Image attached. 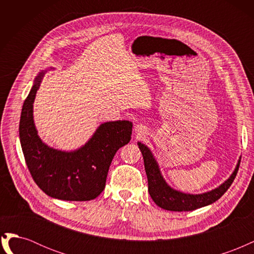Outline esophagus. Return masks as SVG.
Here are the masks:
<instances>
[{"mask_svg":"<svg viewBox=\"0 0 254 254\" xmlns=\"http://www.w3.org/2000/svg\"><path fill=\"white\" fill-rule=\"evenodd\" d=\"M134 132L136 133V135L142 136V135L146 134V132H147V128H146V126L143 124H137L134 127Z\"/></svg>","mask_w":254,"mask_h":254,"instance_id":"34e87169","label":"esophagus"}]
</instances>
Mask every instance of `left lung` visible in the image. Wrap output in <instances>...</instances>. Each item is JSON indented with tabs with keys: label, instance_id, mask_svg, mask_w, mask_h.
Returning <instances> with one entry per match:
<instances>
[{
	"label": "left lung",
	"instance_id": "1",
	"mask_svg": "<svg viewBox=\"0 0 254 254\" xmlns=\"http://www.w3.org/2000/svg\"><path fill=\"white\" fill-rule=\"evenodd\" d=\"M137 145H139V148L144 159L145 172L146 175H147L148 180L149 195L158 206L167 211H193L218 200L226 193L227 190L231 187L241 163L240 158L234 172L218 188L202 194H187L182 193L180 190H174L168 186L162 174H161L157 160L153 157L150 149L141 142H137Z\"/></svg>",
	"mask_w": 254,
	"mask_h": 254
}]
</instances>
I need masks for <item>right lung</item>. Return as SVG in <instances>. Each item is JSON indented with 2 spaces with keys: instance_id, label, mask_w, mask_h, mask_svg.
<instances>
[{
  "instance_id": "1",
  "label": "right lung",
  "mask_w": 254,
  "mask_h": 254,
  "mask_svg": "<svg viewBox=\"0 0 254 254\" xmlns=\"http://www.w3.org/2000/svg\"><path fill=\"white\" fill-rule=\"evenodd\" d=\"M47 72L38 74L22 107L19 135L26 165L37 186L50 197L92 200L105 189L115 152L131 140L132 123H103L86 144L72 151L50 147L38 135L33 114L37 90Z\"/></svg>"
}]
</instances>
